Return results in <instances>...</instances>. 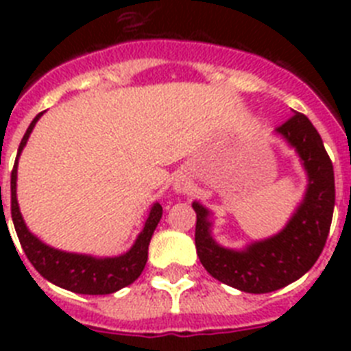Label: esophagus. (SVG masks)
I'll return each instance as SVG.
<instances>
[{
  "label": "esophagus",
  "mask_w": 351,
  "mask_h": 351,
  "mask_svg": "<svg viewBox=\"0 0 351 351\" xmlns=\"http://www.w3.org/2000/svg\"><path fill=\"white\" fill-rule=\"evenodd\" d=\"M176 188H178V191H186V190H188V184H186V182H179Z\"/></svg>",
  "instance_id": "esophagus-1"
}]
</instances>
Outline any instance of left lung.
I'll list each match as a JSON object with an SVG mask.
<instances>
[{
    "label": "left lung",
    "instance_id": "8db88e82",
    "mask_svg": "<svg viewBox=\"0 0 351 351\" xmlns=\"http://www.w3.org/2000/svg\"><path fill=\"white\" fill-rule=\"evenodd\" d=\"M276 133L295 149L308 172L304 200L280 234L241 251L226 250L210 235L209 210L193 202L198 258L213 278L247 293H269L302 278L324 251L332 223L334 167L320 133L299 112L278 126Z\"/></svg>",
    "mask_w": 351,
    "mask_h": 351
}]
</instances>
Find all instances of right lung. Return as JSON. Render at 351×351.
Wrapping results in <instances>:
<instances>
[{"label": "right lung", "mask_w": 351, "mask_h": 351, "mask_svg": "<svg viewBox=\"0 0 351 351\" xmlns=\"http://www.w3.org/2000/svg\"><path fill=\"white\" fill-rule=\"evenodd\" d=\"M40 116H42V112L31 121L29 128L24 133L21 145H19L17 158H15V165L14 170H12L10 179L12 221H14L21 246H23L27 260L33 263V267L51 283L58 285V287L64 288V290L75 291V293H86V295L114 293V291L132 285L144 271L145 262H147L149 243H151V237H153L158 223H160L163 209H161L158 202L154 204L151 207L147 219H145L144 230L141 232L132 250L126 251L125 255L114 256V258H96V256L91 255L66 253V251L54 250V247L43 244L38 237H35L27 230L23 214L19 210L17 193H15V190H17L19 156L23 153L24 145H26L27 138H29L31 132L35 128Z\"/></svg>", "instance_id": "right-lung-1"}]
</instances>
